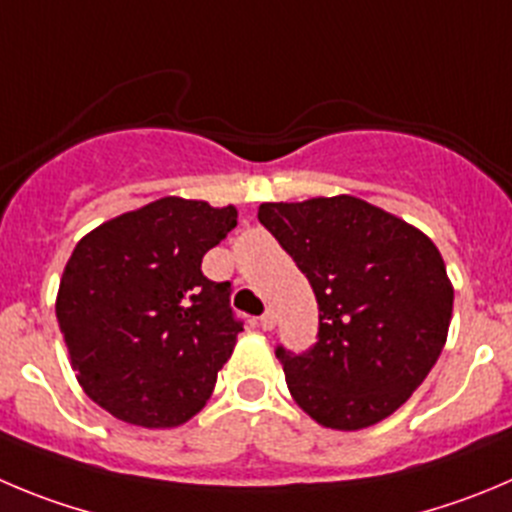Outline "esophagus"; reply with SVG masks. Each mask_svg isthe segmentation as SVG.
Wrapping results in <instances>:
<instances>
[{
  "instance_id": "34e87169",
  "label": "esophagus",
  "mask_w": 512,
  "mask_h": 512,
  "mask_svg": "<svg viewBox=\"0 0 512 512\" xmlns=\"http://www.w3.org/2000/svg\"><path fill=\"white\" fill-rule=\"evenodd\" d=\"M260 326L262 331H272V328H275V313H272V310H265V313L260 315Z\"/></svg>"
}]
</instances>
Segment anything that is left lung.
I'll return each instance as SVG.
<instances>
[{
	"label": "left lung",
	"instance_id": "1",
	"mask_svg": "<svg viewBox=\"0 0 512 512\" xmlns=\"http://www.w3.org/2000/svg\"><path fill=\"white\" fill-rule=\"evenodd\" d=\"M257 219L308 278L321 310L310 351H275L295 404L341 432L391 417L427 379L450 331L455 290L437 245L348 194L265 202Z\"/></svg>",
	"mask_w": 512,
	"mask_h": 512
}]
</instances>
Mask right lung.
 Instances as JSON below:
<instances>
[{
    "label": "right lung",
    "mask_w": 512,
    "mask_h": 512,
    "mask_svg": "<svg viewBox=\"0 0 512 512\" xmlns=\"http://www.w3.org/2000/svg\"><path fill=\"white\" fill-rule=\"evenodd\" d=\"M237 227V209L164 197L113 217L75 245L55 313L85 394L146 429L189 422L212 396L242 323L229 283L202 257Z\"/></svg>",
    "instance_id": "add662e5"
}]
</instances>
